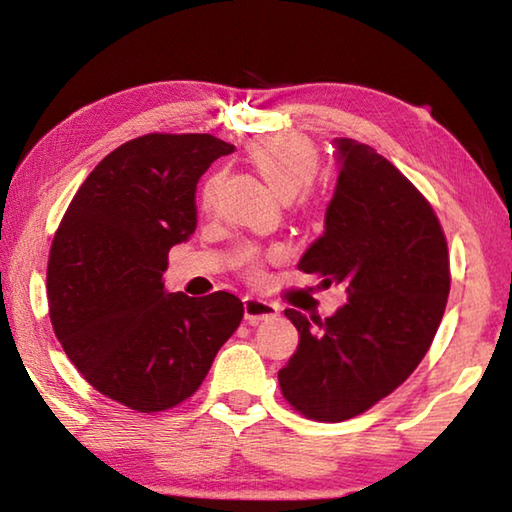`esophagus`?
Here are the masks:
<instances>
[{"label": "esophagus", "mask_w": 512, "mask_h": 512, "mask_svg": "<svg viewBox=\"0 0 512 512\" xmlns=\"http://www.w3.org/2000/svg\"><path fill=\"white\" fill-rule=\"evenodd\" d=\"M280 314V307L275 305V302H268L262 298H255V296H246L244 298V316L250 323H262V320H271Z\"/></svg>", "instance_id": "34e87169"}]
</instances>
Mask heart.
Returning a JSON list of instances; mask_svg holds the SVG:
<instances>
[{
    "instance_id": "obj_1",
    "label": "heart",
    "mask_w": 512,
    "mask_h": 512,
    "mask_svg": "<svg viewBox=\"0 0 512 512\" xmlns=\"http://www.w3.org/2000/svg\"><path fill=\"white\" fill-rule=\"evenodd\" d=\"M248 158L268 187L282 198L291 201L314 183L318 171L316 146L296 135H266L248 144ZM216 189V176L203 187V203L212 201ZM253 262V255H246Z\"/></svg>"
}]
</instances>
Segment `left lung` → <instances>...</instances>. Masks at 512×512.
I'll use <instances>...</instances> for the list:
<instances>
[{
  "label": "left lung",
  "mask_w": 512,
  "mask_h": 512,
  "mask_svg": "<svg viewBox=\"0 0 512 512\" xmlns=\"http://www.w3.org/2000/svg\"><path fill=\"white\" fill-rule=\"evenodd\" d=\"M325 230L298 268L343 284L348 302L325 320L284 309L300 341L277 372L293 409L343 422L393 393L418 368L449 296L447 241L418 189L368 144L336 137Z\"/></svg>",
  "instance_id": "left-lung-1"
}]
</instances>
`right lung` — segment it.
<instances>
[{
  "instance_id": "obj_1",
  "label": "right lung",
  "mask_w": 512,
  "mask_h": 512,
  "mask_svg": "<svg viewBox=\"0 0 512 512\" xmlns=\"http://www.w3.org/2000/svg\"><path fill=\"white\" fill-rule=\"evenodd\" d=\"M235 146L207 133L121 144L85 178L51 244L49 318L88 384L140 413L192 397L244 305L164 289L167 255L196 230V185Z\"/></svg>"
}]
</instances>
